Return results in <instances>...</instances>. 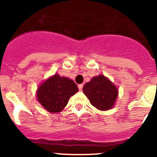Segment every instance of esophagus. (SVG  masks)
<instances>
[{"mask_svg":"<svg viewBox=\"0 0 157 157\" xmlns=\"http://www.w3.org/2000/svg\"><path fill=\"white\" fill-rule=\"evenodd\" d=\"M78 88H79V90L82 91V89H83V85H82V84H80V85H78Z\"/></svg>","mask_w":157,"mask_h":157,"instance_id":"esophagus-1","label":"esophagus"}]
</instances>
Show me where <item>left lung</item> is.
<instances>
[{"label":"left lung","mask_w":157,"mask_h":157,"mask_svg":"<svg viewBox=\"0 0 157 157\" xmlns=\"http://www.w3.org/2000/svg\"><path fill=\"white\" fill-rule=\"evenodd\" d=\"M83 93L90 103L101 111L111 109L118 96L117 86L103 75L94 76L84 86Z\"/></svg>","instance_id":"obj_1"}]
</instances>
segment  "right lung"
<instances>
[{"instance_id": "add662e5", "label": "right lung", "mask_w": 157, "mask_h": 157, "mask_svg": "<svg viewBox=\"0 0 157 157\" xmlns=\"http://www.w3.org/2000/svg\"><path fill=\"white\" fill-rule=\"evenodd\" d=\"M78 90V87L72 80L55 74L38 87L36 98L45 110L51 113H57L63 110L70 97Z\"/></svg>"}]
</instances>
